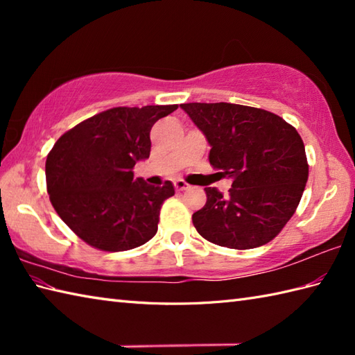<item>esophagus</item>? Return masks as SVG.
<instances>
[{"instance_id": "esophagus-1", "label": "esophagus", "mask_w": 355, "mask_h": 355, "mask_svg": "<svg viewBox=\"0 0 355 355\" xmlns=\"http://www.w3.org/2000/svg\"><path fill=\"white\" fill-rule=\"evenodd\" d=\"M173 184H175V189L177 191H186L187 186H189L186 182H183V180H177V182L173 183Z\"/></svg>"}]
</instances>
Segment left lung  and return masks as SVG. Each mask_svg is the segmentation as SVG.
Here are the masks:
<instances>
[{
	"label": "left lung",
	"instance_id": "left-lung-1",
	"mask_svg": "<svg viewBox=\"0 0 355 355\" xmlns=\"http://www.w3.org/2000/svg\"><path fill=\"white\" fill-rule=\"evenodd\" d=\"M210 145L209 162L233 180L227 197L206 187L192 215L200 235L247 250L270 243L290 221L308 180L304 141L273 112L236 103L180 105Z\"/></svg>",
	"mask_w": 355,
	"mask_h": 355
}]
</instances>
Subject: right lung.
<instances>
[{
  "mask_svg": "<svg viewBox=\"0 0 355 355\" xmlns=\"http://www.w3.org/2000/svg\"><path fill=\"white\" fill-rule=\"evenodd\" d=\"M177 105L119 107L99 112L59 137L45 162L47 191L61 220L105 252L143 245L158 229L173 184L150 186L132 168L150 153V128Z\"/></svg>",
  "mask_w": 355,
  "mask_h": 355,
  "instance_id": "obj_1",
  "label": "right lung"
}]
</instances>
